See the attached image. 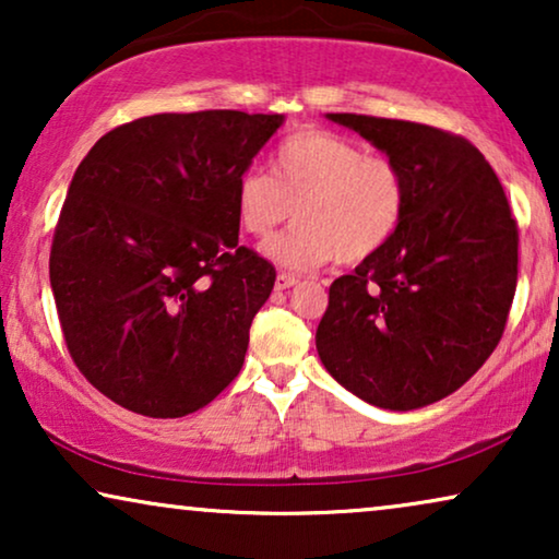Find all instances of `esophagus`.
<instances>
[{
	"label": "esophagus",
	"mask_w": 559,
	"mask_h": 559,
	"mask_svg": "<svg viewBox=\"0 0 559 559\" xmlns=\"http://www.w3.org/2000/svg\"><path fill=\"white\" fill-rule=\"evenodd\" d=\"M295 285H297V277H295V274H287V272H280L277 280H274V287H277V289H289Z\"/></svg>",
	"instance_id": "34e87169"
}]
</instances>
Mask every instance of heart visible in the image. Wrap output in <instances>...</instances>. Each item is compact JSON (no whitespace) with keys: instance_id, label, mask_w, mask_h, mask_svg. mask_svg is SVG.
I'll return each mask as SVG.
<instances>
[{"instance_id":"obj_1","label":"heart","mask_w":559,"mask_h":559,"mask_svg":"<svg viewBox=\"0 0 559 559\" xmlns=\"http://www.w3.org/2000/svg\"><path fill=\"white\" fill-rule=\"evenodd\" d=\"M409 205L407 175L386 155H366L341 134L302 129L272 157V178H236L234 211L243 234L266 241L285 221H300L274 239L266 257L287 270H318L338 259L364 262L400 231Z\"/></svg>"}]
</instances>
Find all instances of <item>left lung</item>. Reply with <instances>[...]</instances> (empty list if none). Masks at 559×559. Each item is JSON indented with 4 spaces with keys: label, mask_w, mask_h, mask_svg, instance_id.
I'll use <instances>...</instances> for the list:
<instances>
[{
    "label": "left lung",
    "mask_w": 559,
    "mask_h": 559,
    "mask_svg": "<svg viewBox=\"0 0 559 559\" xmlns=\"http://www.w3.org/2000/svg\"><path fill=\"white\" fill-rule=\"evenodd\" d=\"M325 117L400 163L409 205L394 239L331 285L318 356L358 400L419 409L461 389L499 346L516 293V221L491 165L463 136L402 119Z\"/></svg>",
    "instance_id": "left-lung-1"
}]
</instances>
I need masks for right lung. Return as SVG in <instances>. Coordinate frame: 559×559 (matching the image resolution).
<instances>
[{"instance_id":"1","label":"right lung","mask_w":559,"mask_h":559,"mask_svg":"<svg viewBox=\"0 0 559 559\" xmlns=\"http://www.w3.org/2000/svg\"><path fill=\"white\" fill-rule=\"evenodd\" d=\"M282 114H155L75 170L50 249L66 346L104 396L186 417L241 371L274 266L239 247L234 186Z\"/></svg>"}]
</instances>
